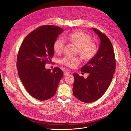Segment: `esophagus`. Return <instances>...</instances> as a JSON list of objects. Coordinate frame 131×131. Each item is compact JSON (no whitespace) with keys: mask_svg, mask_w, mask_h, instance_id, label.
I'll return each instance as SVG.
<instances>
[{"mask_svg":"<svg viewBox=\"0 0 131 131\" xmlns=\"http://www.w3.org/2000/svg\"><path fill=\"white\" fill-rule=\"evenodd\" d=\"M70 73L68 71H65L64 72V76H66V75H68V74H69Z\"/></svg>","mask_w":131,"mask_h":131,"instance_id":"34e87169","label":"esophagus"}]
</instances>
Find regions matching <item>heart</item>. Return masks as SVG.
I'll return each mask as SVG.
<instances>
[{"mask_svg":"<svg viewBox=\"0 0 131 131\" xmlns=\"http://www.w3.org/2000/svg\"><path fill=\"white\" fill-rule=\"evenodd\" d=\"M64 38L74 44L78 48V52L82 57L86 60H90L93 58L98 50L97 45L91 41V37L81 30H78L66 34ZM65 40L59 37L55 40L53 43V49L55 52L60 53L63 51L64 47ZM81 62V58L74 56H66L60 60L62 65L67 67L76 68Z\"/></svg>","mask_w":131,"mask_h":131,"instance_id":"b5f03b06","label":"heart"}]
</instances>
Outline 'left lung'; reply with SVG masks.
I'll use <instances>...</instances> for the list:
<instances>
[{"mask_svg":"<svg viewBox=\"0 0 131 131\" xmlns=\"http://www.w3.org/2000/svg\"><path fill=\"white\" fill-rule=\"evenodd\" d=\"M92 29L100 38V45L96 55L81 69L89 73L85 79L77 73L72 87L73 94L77 99L86 103L94 102L103 95L108 88L116 69L114 50L107 36L95 28Z\"/></svg>","mask_w":131,"mask_h":131,"instance_id":"obj_1","label":"left lung"}]
</instances>
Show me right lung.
<instances>
[{
  "instance_id": "1",
  "label": "right lung",
  "mask_w": 131,
  "mask_h": 131,
  "mask_svg": "<svg viewBox=\"0 0 131 131\" xmlns=\"http://www.w3.org/2000/svg\"><path fill=\"white\" fill-rule=\"evenodd\" d=\"M63 31L54 25L40 26L25 37L17 54L16 66L22 83L31 96L41 101L55 95L63 76L58 67L52 72L45 68L54 55V42Z\"/></svg>"
}]
</instances>
